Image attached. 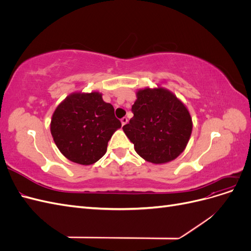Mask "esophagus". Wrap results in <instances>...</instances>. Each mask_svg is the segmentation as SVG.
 <instances>
[{
    "label": "esophagus",
    "mask_w": 251,
    "mask_h": 251,
    "mask_svg": "<svg viewBox=\"0 0 251 251\" xmlns=\"http://www.w3.org/2000/svg\"><path fill=\"white\" fill-rule=\"evenodd\" d=\"M127 118L126 117H124V118H121V125H123V126H126V124H127Z\"/></svg>",
    "instance_id": "34e87169"
}]
</instances>
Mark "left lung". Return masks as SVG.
Listing matches in <instances>:
<instances>
[{
	"instance_id": "8db88e82",
	"label": "left lung",
	"mask_w": 251,
	"mask_h": 251,
	"mask_svg": "<svg viewBox=\"0 0 251 251\" xmlns=\"http://www.w3.org/2000/svg\"><path fill=\"white\" fill-rule=\"evenodd\" d=\"M136 97L134 116L123 127L136 153L153 164L175 160L183 153L193 131L186 105L160 86L139 89Z\"/></svg>"
}]
</instances>
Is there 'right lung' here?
I'll use <instances>...</instances> for the list:
<instances>
[{"label": "right lung", "instance_id": "1", "mask_svg": "<svg viewBox=\"0 0 251 251\" xmlns=\"http://www.w3.org/2000/svg\"><path fill=\"white\" fill-rule=\"evenodd\" d=\"M121 127L111 103L102 94L74 92L68 95L53 112L51 135L70 161L81 165L97 162L107 151L112 135Z\"/></svg>", "mask_w": 251, "mask_h": 251}]
</instances>
